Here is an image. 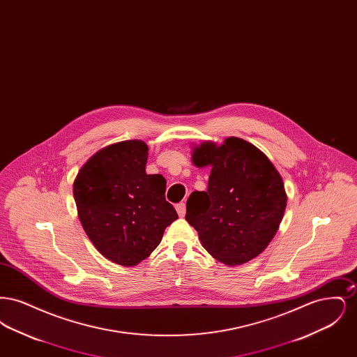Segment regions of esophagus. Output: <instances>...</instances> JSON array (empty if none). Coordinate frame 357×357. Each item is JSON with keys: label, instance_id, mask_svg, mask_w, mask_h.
I'll return each instance as SVG.
<instances>
[{"label": "esophagus", "instance_id": "obj_1", "mask_svg": "<svg viewBox=\"0 0 357 357\" xmlns=\"http://www.w3.org/2000/svg\"><path fill=\"white\" fill-rule=\"evenodd\" d=\"M176 211H178L179 217H185V214H186V204L181 202V204H176Z\"/></svg>", "mask_w": 357, "mask_h": 357}]
</instances>
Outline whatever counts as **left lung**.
Here are the masks:
<instances>
[{
  "instance_id": "8db88e82",
  "label": "left lung",
  "mask_w": 357,
  "mask_h": 357,
  "mask_svg": "<svg viewBox=\"0 0 357 357\" xmlns=\"http://www.w3.org/2000/svg\"><path fill=\"white\" fill-rule=\"evenodd\" d=\"M197 167L211 166L207 191H194L186 220L204 249L229 266L261 255L275 236L287 207L280 172L252 143L230 136L218 146L192 149Z\"/></svg>"
}]
</instances>
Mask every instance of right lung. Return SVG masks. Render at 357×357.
I'll list each match as a JSON object with an SVG mask.
<instances>
[{
  "mask_svg": "<svg viewBox=\"0 0 357 357\" xmlns=\"http://www.w3.org/2000/svg\"><path fill=\"white\" fill-rule=\"evenodd\" d=\"M149 147L124 140L93 153L73 182L79 220L107 259L135 266L160 243L178 218L165 198L166 179L146 174Z\"/></svg>",
  "mask_w": 357,
  "mask_h": 357,
  "instance_id": "add662e5",
  "label": "right lung"
}]
</instances>
